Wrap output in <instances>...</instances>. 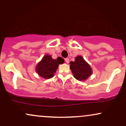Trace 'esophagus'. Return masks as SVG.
Returning <instances> with one entry per match:
<instances>
[{
    "label": "esophagus",
    "mask_w": 126,
    "mask_h": 126,
    "mask_svg": "<svg viewBox=\"0 0 126 126\" xmlns=\"http://www.w3.org/2000/svg\"><path fill=\"white\" fill-rule=\"evenodd\" d=\"M65 62H66V63H69V58H66L64 59Z\"/></svg>",
    "instance_id": "esophagus-1"
}]
</instances>
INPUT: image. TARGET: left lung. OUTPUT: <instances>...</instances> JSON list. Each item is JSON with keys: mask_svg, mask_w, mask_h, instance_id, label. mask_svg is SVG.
I'll use <instances>...</instances> for the list:
<instances>
[{"mask_svg": "<svg viewBox=\"0 0 126 126\" xmlns=\"http://www.w3.org/2000/svg\"><path fill=\"white\" fill-rule=\"evenodd\" d=\"M70 63L73 76L78 80L84 81L92 75V68L81 56H78L75 62H71Z\"/></svg>", "mask_w": 126, "mask_h": 126, "instance_id": "obj_1", "label": "left lung"}]
</instances>
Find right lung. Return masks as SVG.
Returning <instances> with one entry per match:
<instances>
[{"label": "right lung", "instance_id": "add662e5", "mask_svg": "<svg viewBox=\"0 0 126 126\" xmlns=\"http://www.w3.org/2000/svg\"><path fill=\"white\" fill-rule=\"evenodd\" d=\"M63 59L57 57V59H53L50 55H45L36 67V72L39 76L44 79H50L54 76L59 64L63 63Z\"/></svg>", "mask_w": 126, "mask_h": 126}]
</instances>
